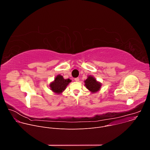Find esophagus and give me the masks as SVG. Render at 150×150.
<instances>
[{
  "instance_id": "34e87169",
  "label": "esophagus",
  "mask_w": 150,
  "mask_h": 150,
  "mask_svg": "<svg viewBox=\"0 0 150 150\" xmlns=\"http://www.w3.org/2000/svg\"><path fill=\"white\" fill-rule=\"evenodd\" d=\"M75 81H76V82H78L79 81V78H75Z\"/></svg>"
}]
</instances>
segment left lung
<instances>
[{
    "label": "left lung",
    "mask_w": 150,
    "mask_h": 150,
    "mask_svg": "<svg viewBox=\"0 0 150 150\" xmlns=\"http://www.w3.org/2000/svg\"><path fill=\"white\" fill-rule=\"evenodd\" d=\"M85 87L90 90L92 93H95L100 90L101 83L98 82L94 77L91 75L88 76L87 79L84 81Z\"/></svg>",
    "instance_id": "8db88e82"
}]
</instances>
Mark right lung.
Segmentation results:
<instances>
[{"instance_id": "1", "label": "right lung", "mask_w": 150, "mask_h": 150, "mask_svg": "<svg viewBox=\"0 0 150 150\" xmlns=\"http://www.w3.org/2000/svg\"><path fill=\"white\" fill-rule=\"evenodd\" d=\"M71 82L70 79H64L63 76L58 75L54 78V81L51 82L49 85L50 90L57 94H61L65 90L67 85Z\"/></svg>"}]
</instances>
